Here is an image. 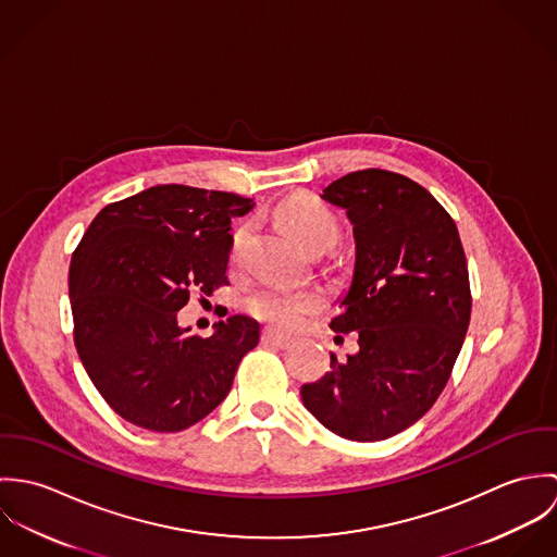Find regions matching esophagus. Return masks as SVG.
Listing matches in <instances>:
<instances>
[{
	"instance_id": "1",
	"label": "esophagus",
	"mask_w": 557,
	"mask_h": 557,
	"mask_svg": "<svg viewBox=\"0 0 557 557\" xmlns=\"http://www.w3.org/2000/svg\"><path fill=\"white\" fill-rule=\"evenodd\" d=\"M263 341H265V343H272V345H276V347H289L294 338L287 336V334H283V332H278V330H274V327H265V330H263Z\"/></svg>"
}]
</instances>
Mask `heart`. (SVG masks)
<instances>
[{
	"mask_svg": "<svg viewBox=\"0 0 557 557\" xmlns=\"http://www.w3.org/2000/svg\"><path fill=\"white\" fill-rule=\"evenodd\" d=\"M278 219L283 221L287 232L298 242H302L307 248L319 239L334 242L336 238V230H338L336 219L330 212V208H325L315 197H309V195L289 197L278 206ZM248 234H250L248 223L239 225L234 232L232 255L236 259L248 239ZM246 305L252 315L281 327H292L321 307V294L313 287L272 281L259 287L257 292H252Z\"/></svg>",
	"mask_w": 557,
	"mask_h": 557,
	"instance_id": "b5f03b06",
	"label": "heart"
}]
</instances>
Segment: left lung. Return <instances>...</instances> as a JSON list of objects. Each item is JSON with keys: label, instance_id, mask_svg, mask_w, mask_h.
I'll return each instance as SVG.
<instances>
[{"label": "left lung", "instance_id": "1", "mask_svg": "<svg viewBox=\"0 0 557 557\" xmlns=\"http://www.w3.org/2000/svg\"><path fill=\"white\" fill-rule=\"evenodd\" d=\"M321 199L354 227V272L334 332H358L360 349L300 395L332 433L382 442L420 420L442 395L470 313L468 261L455 221L413 180L354 171Z\"/></svg>", "mask_w": 557, "mask_h": 557}]
</instances>
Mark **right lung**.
Wrapping results in <instances>:
<instances>
[{"mask_svg": "<svg viewBox=\"0 0 557 557\" xmlns=\"http://www.w3.org/2000/svg\"><path fill=\"white\" fill-rule=\"evenodd\" d=\"M234 193L159 184L98 212L69 272L81 362L124 420L159 433L193 426L230 395L259 321L232 315L208 338L177 323L199 289L227 285Z\"/></svg>", "mask_w": 557, "mask_h": 557, "instance_id": "obj_1", "label": "right lung"}]
</instances>
